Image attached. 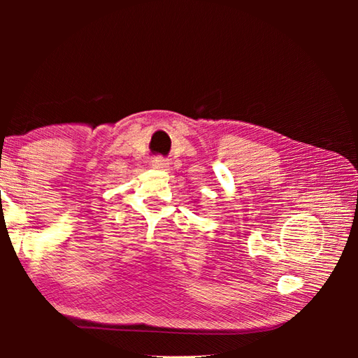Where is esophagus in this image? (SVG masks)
<instances>
[{
  "mask_svg": "<svg viewBox=\"0 0 358 358\" xmlns=\"http://www.w3.org/2000/svg\"><path fill=\"white\" fill-rule=\"evenodd\" d=\"M151 167L157 169V171H166L169 167V159H166V157L162 156H156L153 157V161H151Z\"/></svg>",
  "mask_w": 358,
  "mask_h": 358,
  "instance_id": "esophagus-1",
  "label": "esophagus"
}]
</instances>
